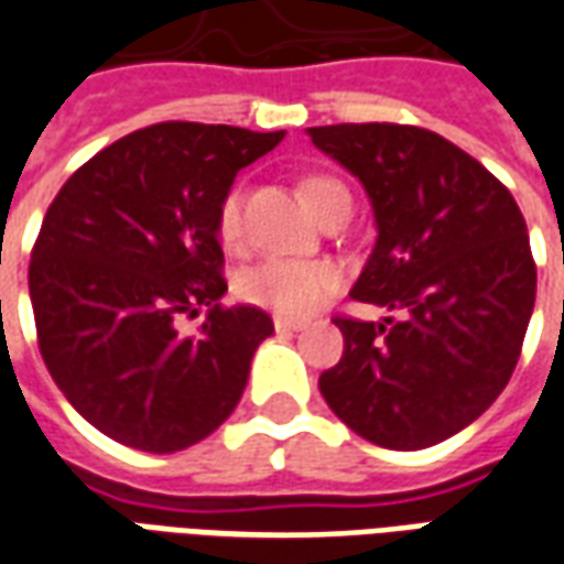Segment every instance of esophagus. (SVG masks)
Returning <instances> with one entry per match:
<instances>
[{"instance_id":"obj_1","label":"esophagus","mask_w":564,"mask_h":564,"mask_svg":"<svg viewBox=\"0 0 564 564\" xmlns=\"http://www.w3.org/2000/svg\"><path fill=\"white\" fill-rule=\"evenodd\" d=\"M305 329V323L302 319H286V317H274V332H281V335H290V332Z\"/></svg>"}]
</instances>
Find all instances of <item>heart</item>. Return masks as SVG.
I'll return each instance as SVG.
<instances>
[{
	"instance_id": "b5f03b06",
	"label": "heart",
	"mask_w": 564,
	"mask_h": 564,
	"mask_svg": "<svg viewBox=\"0 0 564 564\" xmlns=\"http://www.w3.org/2000/svg\"><path fill=\"white\" fill-rule=\"evenodd\" d=\"M302 196L314 214H323L338 196H350L347 186L326 174H311L302 181ZM241 189H229L217 208V238L226 250L241 245ZM341 283V274L329 262L317 259L271 257L238 271L235 293L247 305H257L281 317H305L319 307Z\"/></svg>"
}]
</instances>
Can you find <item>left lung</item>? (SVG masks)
<instances>
[{
  "label": "left lung",
  "instance_id": "1",
  "mask_svg": "<svg viewBox=\"0 0 564 564\" xmlns=\"http://www.w3.org/2000/svg\"><path fill=\"white\" fill-rule=\"evenodd\" d=\"M366 186L378 241L335 317L341 362L319 375L335 416L371 444L423 449L474 423L508 387L534 307L529 232L510 189L437 132L399 123L307 129Z\"/></svg>",
  "mask_w": 564,
  "mask_h": 564
}]
</instances>
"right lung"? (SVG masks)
Wrapping results in <instances>:
<instances>
[{"mask_svg": "<svg viewBox=\"0 0 564 564\" xmlns=\"http://www.w3.org/2000/svg\"><path fill=\"white\" fill-rule=\"evenodd\" d=\"M283 141L208 123L129 132L80 165L44 214L30 262L39 350L102 435L177 453L232 414L274 326L223 307L217 208L235 174ZM202 306L196 336L176 329Z\"/></svg>", "mask_w": 564, "mask_h": 564, "instance_id": "1", "label": "right lung"}]
</instances>
